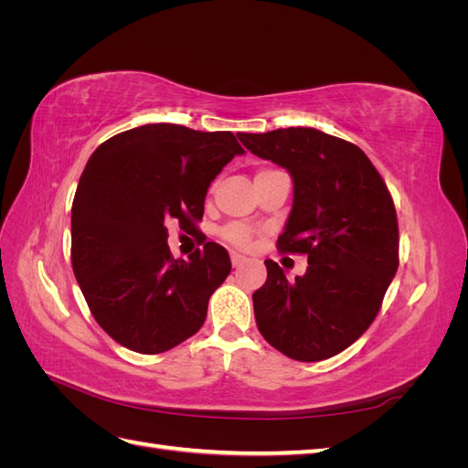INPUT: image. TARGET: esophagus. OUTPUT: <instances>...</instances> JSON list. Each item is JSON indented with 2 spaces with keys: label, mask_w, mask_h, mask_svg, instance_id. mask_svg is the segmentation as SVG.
I'll list each match as a JSON object with an SVG mask.
<instances>
[{
  "label": "esophagus",
  "mask_w": 468,
  "mask_h": 468,
  "mask_svg": "<svg viewBox=\"0 0 468 468\" xmlns=\"http://www.w3.org/2000/svg\"><path fill=\"white\" fill-rule=\"evenodd\" d=\"M230 260H232V265H234V267H239V265H242V263L246 261V258L239 256V253H236V251L230 253Z\"/></svg>",
  "instance_id": "esophagus-1"
}]
</instances>
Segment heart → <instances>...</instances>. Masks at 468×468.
<instances>
[{
  "label": "heart",
  "mask_w": 468,
  "mask_h": 468,
  "mask_svg": "<svg viewBox=\"0 0 468 468\" xmlns=\"http://www.w3.org/2000/svg\"><path fill=\"white\" fill-rule=\"evenodd\" d=\"M222 238L229 239L230 244H234L238 248H248L251 244L253 234L244 224H230L222 230Z\"/></svg>",
  "instance_id": "heart-1"
}]
</instances>
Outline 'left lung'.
Instances as JSON below:
<instances>
[{
	"mask_svg": "<svg viewBox=\"0 0 468 468\" xmlns=\"http://www.w3.org/2000/svg\"><path fill=\"white\" fill-rule=\"evenodd\" d=\"M242 144L292 177L281 251L306 253L303 277L265 260L253 314L267 344L296 361L337 356L365 334L399 269L392 197L365 152L332 134L291 126L239 134Z\"/></svg>",
	"mask_w": 468,
	"mask_h": 468,
	"instance_id": "1",
	"label": "left lung"
}]
</instances>
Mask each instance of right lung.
Wrapping results in <instances>:
<instances>
[{"label": "right lung", "instance_id": "right-lung-1", "mask_svg": "<svg viewBox=\"0 0 468 468\" xmlns=\"http://www.w3.org/2000/svg\"><path fill=\"white\" fill-rule=\"evenodd\" d=\"M244 154L230 131L144 124L105 140L72 203V267L97 324L117 344L155 356L201 330L210 294L232 263L207 242L174 260L167 222L203 218L210 181Z\"/></svg>", "mask_w": 468, "mask_h": 468}]
</instances>
